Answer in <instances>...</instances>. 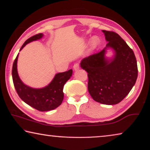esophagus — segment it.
I'll return each mask as SVG.
<instances>
[{"mask_svg":"<svg viewBox=\"0 0 150 150\" xmlns=\"http://www.w3.org/2000/svg\"><path fill=\"white\" fill-rule=\"evenodd\" d=\"M73 69H74L75 71H77V70H79V63H75L74 64V65H73Z\"/></svg>","mask_w":150,"mask_h":150,"instance_id":"34e87169","label":"esophagus"}]
</instances>
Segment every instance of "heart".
<instances>
[{
  "instance_id": "heart-1",
  "label": "heart",
  "mask_w": 150,
  "mask_h": 150,
  "mask_svg": "<svg viewBox=\"0 0 150 150\" xmlns=\"http://www.w3.org/2000/svg\"><path fill=\"white\" fill-rule=\"evenodd\" d=\"M98 40L97 39V38H93L91 40V46L93 48H95L96 47L98 46Z\"/></svg>"
}]
</instances>
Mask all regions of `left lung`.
<instances>
[{"label": "left lung", "instance_id": "1", "mask_svg": "<svg viewBox=\"0 0 150 150\" xmlns=\"http://www.w3.org/2000/svg\"><path fill=\"white\" fill-rule=\"evenodd\" d=\"M108 44L100 52L82 60L81 67L88 72V91L99 103L114 105L129 94L137 78L138 69L133 51L118 33L102 30ZM109 47L115 56L108 60L105 57Z\"/></svg>", "mask_w": 150, "mask_h": 150}]
</instances>
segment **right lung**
<instances>
[{"label": "right lung", "instance_id": "obj_1", "mask_svg": "<svg viewBox=\"0 0 150 150\" xmlns=\"http://www.w3.org/2000/svg\"><path fill=\"white\" fill-rule=\"evenodd\" d=\"M42 36V33H38L30 38L24 42L20 50L27 44L39 40ZM17 59L18 54L13 64L12 77L15 88L20 98L27 104L41 112L52 110L59 106L64 98V85L72 75V69L56 74L50 83L45 88L35 89L26 86L20 79L17 69Z\"/></svg>", "mask_w": 150, "mask_h": 150}]
</instances>
